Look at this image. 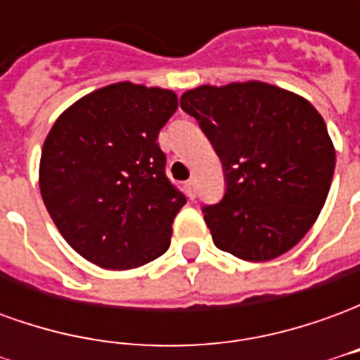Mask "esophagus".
I'll list each match as a JSON object with an SVG mask.
<instances>
[{
    "label": "esophagus",
    "mask_w": 360,
    "mask_h": 360,
    "mask_svg": "<svg viewBox=\"0 0 360 360\" xmlns=\"http://www.w3.org/2000/svg\"><path fill=\"white\" fill-rule=\"evenodd\" d=\"M185 193H187L188 198H195V195H196V179L195 177H191V179L185 183Z\"/></svg>",
    "instance_id": "1"
}]
</instances>
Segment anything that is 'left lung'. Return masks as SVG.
Here are the masks:
<instances>
[{
  "label": "left lung",
  "mask_w": 360,
  "mask_h": 360,
  "mask_svg": "<svg viewBox=\"0 0 360 360\" xmlns=\"http://www.w3.org/2000/svg\"><path fill=\"white\" fill-rule=\"evenodd\" d=\"M226 173V193L204 206L214 245L249 262L293 249L326 202L335 150L322 115L266 82L198 86L181 96Z\"/></svg>",
  "instance_id": "8db88e82"
}]
</instances>
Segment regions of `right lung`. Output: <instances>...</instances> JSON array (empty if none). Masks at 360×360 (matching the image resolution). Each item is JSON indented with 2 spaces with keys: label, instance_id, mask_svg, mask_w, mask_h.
<instances>
[{
  "label": "right lung",
  "instance_id": "add662e5",
  "mask_svg": "<svg viewBox=\"0 0 360 360\" xmlns=\"http://www.w3.org/2000/svg\"><path fill=\"white\" fill-rule=\"evenodd\" d=\"M175 110L172 90L117 82L75 102L46 136L44 204L65 241L100 268L131 270L169 249L187 198L165 175L158 134Z\"/></svg>",
  "mask_w": 360,
  "mask_h": 360
}]
</instances>
